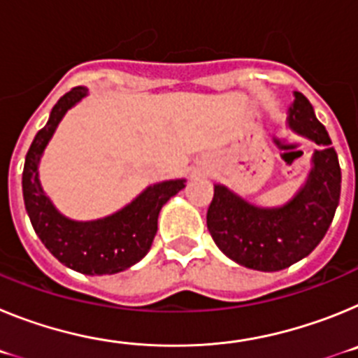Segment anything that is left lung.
Instances as JSON below:
<instances>
[{"label":"left lung","mask_w":358,"mask_h":358,"mask_svg":"<svg viewBox=\"0 0 358 358\" xmlns=\"http://www.w3.org/2000/svg\"><path fill=\"white\" fill-rule=\"evenodd\" d=\"M287 122L294 132L321 147L297 194L283 206L258 208L224 185H215L206 215L217 248L238 265L264 273L290 267L314 251L327 235L341 197L337 152L303 93H294Z\"/></svg>","instance_id":"obj_1"}]
</instances>
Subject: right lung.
Here are the masks:
<instances>
[{
	"label": "right lung",
	"mask_w": 358,
	"mask_h": 358,
	"mask_svg": "<svg viewBox=\"0 0 358 358\" xmlns=\"http://www.w3.org/2000/svg\"><path fill=\"white\" fill-rule=\"evenodd\" d=\"M85 94L82 85L66 93L31 141L23 169V199L34 231L57 260L77 273L102 276L122 273L150 251L161 208L185 188L186 179L148 186L131 204L98 220L78 222L59 213L41 186L39 161L57 125Z\"/></svg>",
	"instance_id": "right-lung-1"
}]
</instances>
